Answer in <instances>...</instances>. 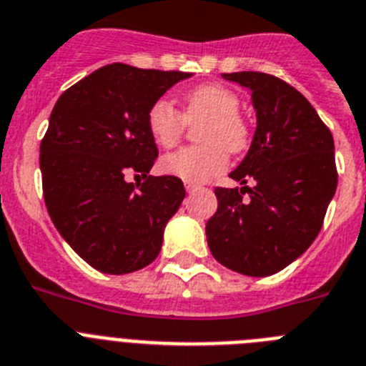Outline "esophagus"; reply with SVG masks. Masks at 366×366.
Here are the masks:
<instances>
[{
	"label": "esophagus",
	"mask_w": 366,
	"mask_h": 366,
	"mask_svg": "<svg viewBox=\"0 0 366 366\" xmlns=\"http://www.w3.org/2000/svg\"><path fill=\"white\" fill-rule=\"evenodd\" d=\"M197 189H199V187L193 186V184H186V192L187 193H193V192H197Z\"/></svg>",
	"instance_id": "34e87169"
}]
</instances>
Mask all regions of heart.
I'll return each mask as SVG.
<instances>
[{
    "label": "heart",
    "instance_id": "obj_1",
    "mask_svg": "<svg viewBox=\"0 0 366 366\" xmlns=\"http://www.w3.org/2000/svg\"><path fill=\"white\" fill-rule=\"evenodd\" d=\"M241 101L230 88L208 82L182 97V114L167 99H158L147 112L149 136L158 147L169 149L180 139L186 122H199L201 145L165 154L160 171L187 184H204L227 169L228 151L239 152L249 144V127L239 116Z\"/></svg>",
    "mask_w": 366,
    "mask_h": 366
}]
</instances>
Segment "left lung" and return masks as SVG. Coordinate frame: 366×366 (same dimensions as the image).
Masks as SVG:
<instances>
[{
	"label": "left lung",
	"mask_w": 366,
	"mask_h": 366,
	"mask_svg": "<svg viewBox=\"0 0 366 366\" xmlns=\"http://www.w3.org/2000/svg\"><path fill=\"white\" fill-rule=\"evenodd\" d=\"M222 77L250 90L256 132L230 173L241 187H215L208 247L232 271L271 276L306 252L322 228L337 189L333 136L310 101L282 79L259 71Z\"/></svg>",
	"instance_id": "left-lung-1"
}]
</instances>
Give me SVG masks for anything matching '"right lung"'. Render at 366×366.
<instances>
[{"label":"right lung","instance_id":"add662e5","mask_svg":"<svg viewBox=\"0 0 366 366\" xmlns=\"http://www.w3.org/2000/svg\"><path fill=\"white\" fill-rule=\"evenodd\" d=\"M187 77L116 62L68 88L51 112L40 144L44 201L60 236L97 271H139L160 252L186 189L177 177L147 174L158 157L147 112ZM130 170L148 180L127 183Z\"/></svg>","mask_w":366,"mask_h":366}]
</instances>
